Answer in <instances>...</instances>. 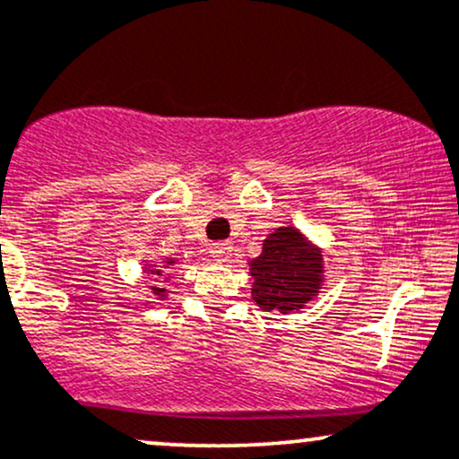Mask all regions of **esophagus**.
I'll list each match as a JSON object with an SVG mask.
<instances>
[{
	"mask_svg": "<svg viewBox=\"0 0 459 459\" xmlns=\"http://www.w3.org/2000/svg\"><path fill=\"white\" fill-rule=\"evenodd\" d=\"M209 250H212V255H213V259L215 261H229V256H230V252H233V246L229 244V241H215V244H212V247H209Z\"/></svg>",
	"mask_w": 459,
	"mask_h": 459,
	"instance_id": "1",
	"label": "esophagus"
}]
</instances>
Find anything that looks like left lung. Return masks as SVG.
Here are the masks:
<instances>
[{
    "label": "left lung",
    "instance_id": "1",
    "mask_svg": "<svg viewBox=\"0 0 459 459\" xmlns=\"http://www.w3.org/2000/svg\"><path fill=\"white\" fill-rule=\"evenodd\" d=\"M252 299L263 310L302 308L319 293L324 281L321 250L293 226H281L263 241V252L250 261Z\"/></svg>",
    "mask_w": 459,
    "mask_h": 459
}]
</instances>
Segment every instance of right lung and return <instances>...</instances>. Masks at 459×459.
<instances>
[{"mask_svg":"<svg viewBox=\"0 0 459 459\" xmlns=\"http://www.w3.org/2000/svg\"><path fill=\"white\" fill-rule=\"evenodd\" d=\"M166 265H175V261L168 259V261H166ZM149 273H152V276H163V270H160V267H149ZM152 293H155V296H160L161 299L166 298V289L152 287Z\"/></svg>","mask_w":459,"mask_h":459,"instance_id":"add662e5","label":"right lung"}]
</instances>
